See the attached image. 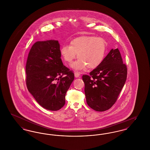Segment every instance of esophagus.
Returning a JSON list of instances; mask_svg holds the SVG:
<instances>
[{
  "instance_id": "esophagus-1",
  "label": "esophagus",
  "mask_w": 150,
  "mask_h": 150,
  "mask_svg": "<svg viewBox=\"0 0 150 150\" xmlns=\"http://www.w3.org/2000/svg\"><path fill=\"white\" fill-rule=\"evenodd\" d=\"M74 75L75 78H79L80 76V73L79 72L75 71L74 72Z\"/></svg>"
}]
</instances>
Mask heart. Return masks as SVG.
Instances as JSON below:
<instances>
[{
	"label": "heart",
	"mask_w": 150,
	"mask_h": 150,
	"mask_svg": "<svg viewBox=\"0 0 150 150\" xmlns=\"http://www.w3.org/2000/svg\"><path fill=\"white\" fill-rule=\"evenodd\" d=\"M106 48V42L102 38L80 36L72 39L70 45L63 46L60 50V54L69 64L71 63L78 54V59L71 65L74 69L80 70L86 67L93 69L103 61Z\"/></svg>",
	"instance_id": "1"
}]
</instances>
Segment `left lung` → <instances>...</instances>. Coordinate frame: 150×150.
Masks as SVG:
<instances>
[{
	"instance_id": "8db88e82",
	"label": "left lung",
	"mask_w": 150,
	"mask_h": 150,
	"mask_svg": "<svg viewBox=\"0 0 150 150\" xmlns=\"http://www.w3.org/2000/svg\"><path fill=\"white\" fill-rule=\"evenodd\" d=\"M127 76V66L123 64L119 50L112 49L89 75L82 77L88 105L100 112L110 108L116 101Z\"/></svg>"
}]
</instances>
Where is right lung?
I'll use <instances>...</instances> for the list:
<instances>
[{"instance_id": "right-lung-1", "label": "right lung", "mask_w": 150, "mask_h": 150, "mask_svg": "<svg viewBox=\"0 0 150 150\" xmlns=\"http://www.w3.org/2000/svg\"><path fill=\"white\" fill-rule=\"evenodd\" d=\"M58 40L38 41L30 50L26 65L29 92L43 108L57 111L65 104L66 93L74 74L63 64Z\"/></svg>"}]
</instances>
